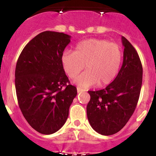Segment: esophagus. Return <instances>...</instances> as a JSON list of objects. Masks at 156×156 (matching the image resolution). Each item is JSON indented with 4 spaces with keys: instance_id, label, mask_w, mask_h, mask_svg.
<instances>
[{
    "instance_id": "1",
    "label": "esophagus",
    "mask_w": 156,
    "mask_h": 156,
    "mask_svg": "<svg viewBox=\"0 0 156 156\" xmlns=\"http://www.w3.org/2000/svg\"><path fill=\"white\" fill-rule=\"evenodd\" d=\"M77 91H78V93H81V92H82L83 90L80 87H77Z\"/></svg>"
}]
</instances>
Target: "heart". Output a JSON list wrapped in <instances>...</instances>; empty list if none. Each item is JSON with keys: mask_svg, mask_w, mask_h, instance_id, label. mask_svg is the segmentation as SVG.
Segmentation results:
<instances>
[{"mask_svg": "<svg viewBox=\"0 0 156 156\" xmlns=\"http://www.w3.org/2000/svg\"><path fill=\"white\" fill-rule=\"evenodd\" d=\"M122 59V48L117 44L88 39L78 44L75 52H64L61 62L64 72L72 79L78 76L85 65L87 71L77 78L75 83L80 87L88 88L97 84H110L119 72Z\"/></svg>", "mask_w": 156, "mask_h": 156, "instance_id": "b5f03b06", "label": "heart"}]
</instances>
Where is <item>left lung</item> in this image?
Wrapping results in <instances>:
<instances>
[{
    "label": "left lung",
    "instance_id": "obj_1",
    "mask_svg": "<svg viewBox=\"0 0 156 156\" xmlns=\"http://www.w3.org/2000/svg\"><path fill=\"white\" fill-rule=\"evenodd\" d=\"M123 63L114 81L105 89L88 91L87 106L90 125L105 136L122 130L136 108L143 81V67L139 55L131 44L122 37Z\"/></svg>",
    "mask_w": 156,
    "mask_h": 156
}]
</instances>
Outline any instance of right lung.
<instances>
[{
  "label": "right lung",
  "instance_id": "obj_1",
  "mask_svg": "<svg viewBox=\"0 0 156 156\" xmlns=\"http://www.w3.org/2000/svg\"><path fill=\"white\" fill-rule=\"evenodd\" d=\"M70 38L62 32L40 33L26 45L17 61L19 106L31 127L42 134H52L63 126L77 95L61 62Z\"/></svg>",
  "mask_w": 156,
  "mask_h": 156
}]
</instances>
